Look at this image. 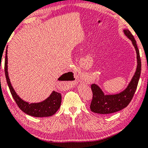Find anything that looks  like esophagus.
<instances>
[{
  "instance_id": "1",
  "label": "esophagus",
  "mask_w": 148,
  "mask_h": 148,
  "mask_svg": "<svg viewBox=\"0 0 148 148\" xmlns=\"http://www.w3.org/2000/svg\"><path fill=\"white\" fill-rule=\"evenodd\" d=\"M78 74H76V73H74V82H76L77 81V79H78Z\"/></svg>"
}]
</instances>
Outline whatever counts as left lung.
I'll use <instances>...</instances> for the list:
<instances>
[{"instance_id": "8db88e82", "label": "left lung", "mask_w": 148, "mask_h": 148, "mask_svg": "<svg viewBox=\"0 0 148 148\" xmlns=\"http://www.w3.org/2000/svg\"><path fill=\"white\" fill-rule=\"evenodd\" d=\"M123 32L125 36L132 41V45L135 48L137 55V67L136 72L127 87L118 94H105L98 84H92L91 89L93 93V98L90 104V110L94 113L109 114L125 108L130 102L137 88L142 66L140 52L136 45V41L130 31L127 29H123Z\"/></svg>"}]
</instances>
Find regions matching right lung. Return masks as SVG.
<instances>
[{
  "label": "right lung",
  "mask_w": 148,
  "mask_h": 148,
  "mask_svg": "<svg viewBox=\"0 0 148 148\" xmlns=\"http://www.w3.org/2000/svg\"><path fill=\"white\" fill-rule=\"evenodd\" d=\"M8 57H7V48L6 50V56H5V62H4V72H5V76L7 82L8 86L9 87L10 93L14 98L15 102L20 109L22 111L25 112V114L34 117H48L51 116L58 111L60 108L62 100V96L60 93L52 91L51 94L45 99V100L42 101L40 102L37 103H29L23 100L21 97H20L15 90L13 88L12 84H11L10 78L8 77ZM69 73V72H68ZM68 73H65L62 75L59 78L58 80H65L66 79H62L61 78L64 75ZM72 73V72H71Z\"/></svg>",
  "instance_id": "right-lung-1"
}]
</instances>
